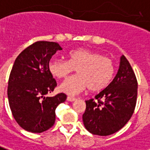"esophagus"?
<instances>
[{
    "label": "esophagus",
    "instance_id": "1",
    "mask_svg": "<svg viewBox=\"0 0 150 150\" xmlns=\"http://www.w3.org/2000/svg\"><path fill=\"white\" fill-rule=\"evenodd\" d=\"M67 100L69 101V102H74L75 100H76V98H75V97L68 96L67 97Z\"/></svg>",
    "mask_w": 150,
    "mask_h": 150
}]
</instances>
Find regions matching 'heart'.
I'll return each instance as SVG.
<instances>
[{
	"instance_id": "1",
	"label": "heart",
	"mask_w": 150,
	"mask_h": 150,
	"mask_svg": "<svg viewBox=\"0 0 150 150\" xmlns=\"http://www.w3.org/2000/svg\"><path fill=\"white\" fill-rule=\"evenodd\" d=\"M68 60H52L48 71L57 79H65L76 70L78 75L66 79L60 90L75 95L87 88L98 92L106 88L112 81L116 72L114 62L109 57L87 48H77L67 53Z\"/></svg>"
}]
</instances>
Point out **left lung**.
<instances>
[{
  "mask_svg": "<svg viewBox=\"0 0 150 150\" xmlns=\"http://www.w3.org/2000/svg\"><path fill=\"white\" fill-rule=\"evenodd\" d=\"M138 83L134 71L125 56L109 85L86 100L83 114L85 128L93 135L106 136L121 130L131 119L137 100Z\"/></svg>",
  "mask_w": 150,
  "mask_h": 150,
  "instance_id": "obj_1",
  "label": "left lung"
}]
</instances>
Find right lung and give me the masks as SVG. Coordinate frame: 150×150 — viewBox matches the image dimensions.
<instances>
[{
  "label": "right lung",
  "instance_id": "right-lung-1",
  "mask_svg": "<svg viewBox=\"0 0 150 150\" xmlns=\"http://www.w3.org/2000/svg\"><path fill=\"white\" fill-rule=\"evenodd\" d=\"M62 50L57 42L38 41L15 59L8 81L7 95L12 115L25 131L42 133L53 126L56 108L67 95L60 93L47 97L57 87L48 71L50 60Z\"/></svg>",
  "mask_w": 150,
  "mask_h": 150
}]
</instances>
